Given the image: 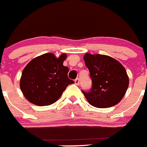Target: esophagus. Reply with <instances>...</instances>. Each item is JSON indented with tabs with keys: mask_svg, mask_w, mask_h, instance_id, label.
I'll return each instance as SVG.
<instances>
[{
	"mask_svg": "<svg viewBox=\"0 0 147 147\" xmlns=\"http://www.w3.org/2000/svg\"><path fill=\"white\" fill-rule=\"evenodd\" d=\"M74 83H75V84H76V85H79V83H80L79 78H77V79L75 80Z\"/></svg>",
	"mask_w": 147,
	"mask_h": 147,
	"instance_id": "esophagus-1",
	"label": "esophagus"
}]
</instances>
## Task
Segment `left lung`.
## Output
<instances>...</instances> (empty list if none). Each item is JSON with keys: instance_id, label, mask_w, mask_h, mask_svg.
I'll use <instances>...</instances> for the list:
<instances>
[{"instance_id": "8db88e82", "label": "left lung", "mask_w": 147, "mask_h": 147, "mask_svg": "<svg viewBox=\"0 0 147 147\" xmlns=\"http://www.w3.org/2000/svg\"><path fill=\"white\" fill-rule=\"evenodd\" d=\"M83 59L92 79L89 92L82 90L90 105L109 108L120 102L129 85L126 70L113 57L103 55L86 53Z\"/></svg>"}]
</instances>
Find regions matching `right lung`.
<instances>
[{
	"label": "right lung",
	"mask_w": 147,
	"mask_h": 147,
	"mask_svg": "<svg viewBox=\"0 0 147 147\" xmlns=\"http://www.w3.org/2000/svg\"><path fill=\"white\" fill-rule=\"evenodd\" d=\"M67 55L56 57L52 53L36 57L23 69L20 89L26 99L38 106L49 105L61 97L68 85L74 83L67 77V67L63 65Z\"/></svg>",
	"instance_id": "right-lung-1"
}]
</instances>
